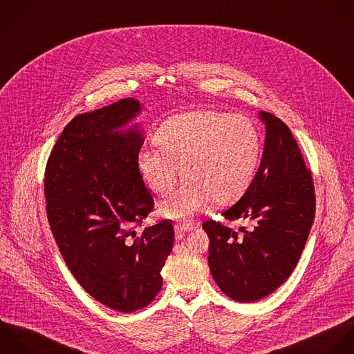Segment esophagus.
Returning <instances> with one entry per match:
<instances>
[{"label":"esophagus","mask_w":354,"mask_h":354,"mask_svg":"<svg viewBox=\"0 0 354 354\" xmlns=\"http://www.w3.org/2000/svg\"><path fill=\"white\" fill-rule=\"evenodd\" d=\"M194 229V226L192 223H176L175 225V230L178 233H187V232H192Z\"/></svg>","instance_id":"esophagus-1"}]
</instances>
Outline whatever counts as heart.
Instances as JSON below:
<instances>
[{
    "label": "heart",
    "instance_id": "heart-1",
    "mask_svg": "<svg viewBox=\"0 0 354 354\" xmlns=\"http://www.w3.org/2000/svg\"><path fill=\"white\" fill-rule=\"evenodd\" d=\"M156 149H143L136 167L146 186L167 196L183 176L186 182L160 204L169 219H187L212 201L223 205L250 187L261 156L257 125L245 115L193 110L167 118L154 132Z\"/></svg>",
    "mask_w": 354,
    "mask_h": 354
}]
</instances>
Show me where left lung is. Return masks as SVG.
Returning <instances> with one entry per match:
<instances>
[{
  "label": "left lung",
  "mask_w": 354,
  "mask_h": 354,
  "mask_svg": "<svg viewBox=\"0 0 354 354\" xmlns=\"http://www.w3.org/2000/svg\"><path fill=\"white\" fill-rule=\"evenodd\" d=\"M266 138L259 169L244 196L222 215L245 221L241 236L221 222L207 221L208 265L218 287L237 302L259 301L294 272L316 212L310 169L290 128L261 111Z\"/></svg>",
  "instance_id": "left-lung-1"
}]
</instances>
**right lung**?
I'll use <instances>...</instances> for the list:
<instances>
[{"instance_id":"right-lung-1","label":"right lung","mask_w":354,"mask_h":354,"mask_svg":"<svg viewBox=\"0 0 354 354\" xmlns=\"http://www.w3.org/2000/svg\"><path fill=\"white\" fill-rule=\"evenodd\" d=\"M142 106L133 97L74 117L46 162L44 193L59 251L80 286L122 313L146 308L162 286L172 251L168 221L136 233L154 200L136 158L145 142L138 125L120 131Z\"/></svg>"}]
</instances>
